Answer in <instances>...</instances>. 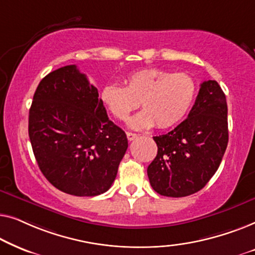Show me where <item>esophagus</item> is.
<instances>
[{"instance_id": "esophagus-1", "label": "esophagus", "mask_w": 255, "mask_h": 255, "mask_svg": "<svg viewBox=\"0 0 255 255\" xmlns=\"http://www.w3.org/2000/svg\"><path fill=\"white\" fill-rule=\"evenodd\" d=\"M127 137H128V140L132 141V140H134L135 138H137V134L132 133V132H127Z\"/></svg>"}]
</instances>
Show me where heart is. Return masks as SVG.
Masks as SVG:
<instances>
[{
    "label": "heart",
    "mask_w": 255,
    "mask_h": 255,
    "mask_svg": "<svg viewBox=\"0 0 255 255\" xmlns=\"http://www.w3.org/2000/svg\"><path fill=\"white\" fill-rule=\"evenodd\" d=\"M196 92V82L187 73L142 68L128 73L124 86L117 83L104 86L101 101L117 121L127 120L139 102L142 110L128 122L134 130H146L154 125L158 128H168L186 116Z\"/></svg>",
    "instance_id": "1"
}]
</instances>
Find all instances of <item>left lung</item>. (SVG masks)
<instances>
[{
    "mask_svg": "<svg viewBox=\"0 0 255 255\" xmlns=\"http://www.w3.org/2000/svg\"><path fill=\"white\" fill-rule=\"evenodd\" d=\"M153 139L158 154L147 168L153 189L168 197L201 190L217 172L229 141L228 104L217 81L202 82L186 120Z\"/></svg>",
    "mask_w": 255,
    "mask_h": 255,
    "instance_id": "1",
    "label": "left lung"
}]
</instances>
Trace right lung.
<instances>
[{
  "mask_svg": "<svg viewBox=\"0 0 255 255\" xmlns=\"http://www.w3.org/2000/svg\"><path fill=\"white\" fill-rule=\"evenodd\" d=\"M29 137L48 182L74 196L106 193L128 148L125 132L109 120L97 88L75 65L39 82L29 111Z\"/></svg>",
  "mask_w": 255,
  "mask_h": 255,
  "instance_id": "right-lung-1",
  "label": "right lung"
}]
</instances>
